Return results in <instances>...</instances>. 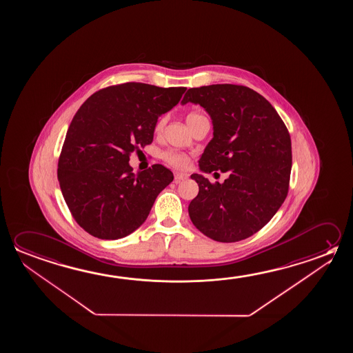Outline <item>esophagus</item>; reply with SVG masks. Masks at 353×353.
I'll return each instance as SVG.
<instances>
[{
	"label": "esophagus",
	"instance_id": "esophagus-1",
	"mask_svg": "<svg viewBox=\"0 0 353 353\" xmlns=\"http://www.w3.org/2000/svg\"><path fill=\"white\" fill-rule=\"evenodd\" d=\"M185 179H188V174H179V172L174 174V182H179V181H183Z\"/></svg>",
	"mask_w": 353,
	"mask_h": 353
}]
</instances>
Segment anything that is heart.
<instances>
[{"instance_id": "obj_1", "label": "heart", "mask_w": 353, "mask_h": 353, "mask_svg": "<svg viewBox=\"0 0 353 353\" xmlns=\"http://www.w3.org/2000/svg\"><path fill=\"white\" fill-rule=\"evenodd\" d=\"M199 116H202V114L196 113V112H192L187 116V123H191L193 119H196V117ZM163 123H165V119L157 121V130H160L163 127ZM162 159L176 168H185L190 165V157L185 155V154H182V152H179V151H165L162 154Z\"/></svg>"}]
</instances>
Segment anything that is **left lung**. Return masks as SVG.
Here are the masks:
<instances>
[{
  "label": "left lung",
  "instance_id": "left-lung-1",
  "mask_svg": "<svg viewBox=\"0 0 353 353\" xmlns=\"http://www.w3.org/2000/svg\"><path fill=\"white\" fill-rule=\"evenodd\" d=\"M188 102L202 105L213 121V139L199 159L201 171L229 172L223 183L192 174L199 185L188 207L192 223L219 243L248 239L266 225L288 194V129L272 104L249 87L190 88L181 103Z\"/></svg>",
  "mask_w": 353,
  "mask_h": 353
}]
</instances>
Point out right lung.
<instances>
[{
  "instance_id": "right-lung-1",
  "label": "right lung",
  "mask_w": 353,
  "mask_h": 353,
  "mask_svg": "<svg viewBox=\"0 0 353 353\" xmlns=\"http://www.w3.org/2000/svg\"><path fill=\"white\" fill-rule=\"evenodd\" d=\"M185 87L127 82L93 93L70 124L59 157L65 202L85 232L117 240L135 232L174 174L162 165L134 174L129 157L152 143L157 118Z\"/></svg>"
}]
</instances>
